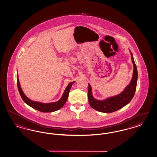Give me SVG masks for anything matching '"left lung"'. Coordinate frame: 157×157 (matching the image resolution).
Segmentation results:
<instances>
[{"label":"left lung","instance_id":"1","mask_svg":"<svg viewBox=\"0 0 157 157\" xmlns=\"http://www.w3.org/2000/svg\"><path fill=\"white\" fill-rule=\"evenodd\" d=\"M131 59L134 65V71L132 80L130 84L127 86L125 90L121 94L113 96L104 100H98L94 99L92 94V88L88 84V98L91 107L99 112L111 113L119 110L130 103L134 96L138 80V71L132 53L131 52Z\"/></svg>","mask_w":157,"mask_h":157}]
</instances>
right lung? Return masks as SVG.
Returning <instances> with one entry per match:
<instances>
[{
  "instance_id": "right-lung-1",
  "label": "right lung",
  "mask_w": 157,
  "mask_h": 157,
  "mask_svg": "<svg viewBox=\"0 0 157 157\" xmlns=\"http://www.w3.org/2000/svg\"><path fill=\"white\" fill-rule=\"evenodd\" d=\"M73 83H74V82H72L68 84L63 94V96L57 101L54 102V103H42L32 101L30 99H29L27 97H26V96L24 94V93L23 92L22 90L20 85L18 77H17L18 90H19V94L21 95L23 100L24 101V102L26 103L27 105H29L31 107L33 108L36 110L42 112H54V111L58 110L60 108L63 107V105L65 104L67 100L69 91H70V90L72 87V84Z\"/></svg>"
}]
</instances>
